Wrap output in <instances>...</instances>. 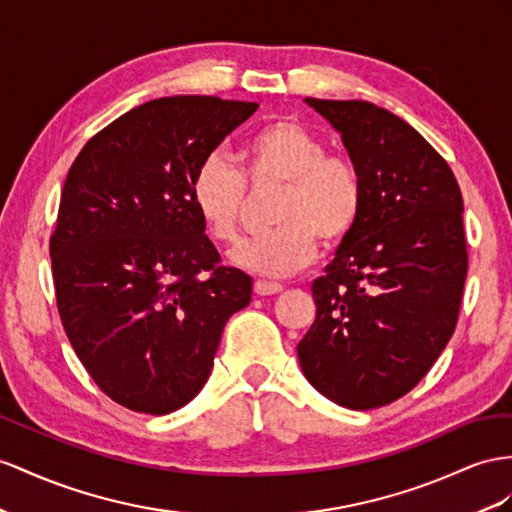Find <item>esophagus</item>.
Returning <instances> with one entry per match:
<instances>
[{"mask_svg":"<svg viewBox=\"0 0 512 512\" xmlns=\"http://www.w3.org/2000/svg\"><path fill=\"white\" fill-rule=\"evenodd\" d=\"M283 285L281 283H272V281H255V294L257 296H272V294H281Z\"/></svg>","mask_w":512,"mask_h":512,"instance_id":"1","label":"esophagus"}]
</instances>
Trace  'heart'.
<instances>
[{"instance_id": "heart-1", "label": "heart", "mask_w": 512, "mask_h": 512, "mask_svg": "<svg viewBox=\"0 0 512 512\" xmlns=\"http://www.w3.org/2000/svg\"><path fill=\"white\" fill-rule=\"evenodd\" d=\"M244 176L253 190L281 188L272 225L264 238L244 240L231 251L238 268L261 277H287L318 255V240L337 246L355 229L363 209V179L346 155L326 153V142L292 119L266 123L242 149ZM190 201L212 238H238L248 190L222 153H209L196 166Z\"/></svg>"}]
</instances>
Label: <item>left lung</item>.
Segmentation results:
<instances>
[{"label":"left lung","instance_id":"1","mask_svg":"<svg viewBox=\"0 0 512 512\" xmlns=\"http://www.w3.org/2000/svg\"><path fill=\"white\" fill-rule=\"evenodd\" d=\"M305 103L342 136L363 209L311 285L316 322L298 344L307 381L368 411L409 393L456 329L467 277L463 196L409 123L370 101Z\"/></svg>","mask_w":512,"mask_h":512}]
</instances>
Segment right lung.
Masks as SVG:
<instances>
[{"label":"right lung","instance_id":"obj_1","mask_svg":"<svg viewBox=\"0 0 512 512\" xmlns=\"http://www.w3.org/2000/svg\"><path fill=\"white\" fill-rule=\"evenodd\" d=\"M257 110L162 97L86 142L64 181L49 255L77 359L131 411L166 415L199 396L227 320L253 279L220 255L190 201L203 157Z\"/></svg>","mask_w":512,"mask_h":512}]
</instances>
